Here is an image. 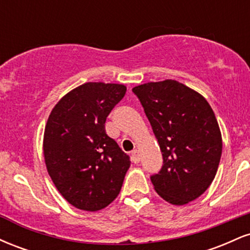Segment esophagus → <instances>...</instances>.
I'll use <instances>...</instances> for the list:
<instances>
[{"instance_id":"1","label":"esophagus","mask_w":250,"mask_h":250,"mask_svg":"<svg viewBox=\"0 0 250 250\" xmlns=\"http://www.w3.org/2000/svg\"><path fill=\"white\" fill-rule=\"evenodd\" d=\"M131 160H133L134 163H139L141 161V156H140L139 150H134L133 153H131Z\"/></svg>"}]
</instances>
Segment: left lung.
<instances>
[{
    "label": "left lung",
    "instance_id": "1",
    "mask_svg": "<svg viewBox=\"0 0 250 250\" xmlns=\"http://www.w3.org/2000/svg\"><path fill=\"white\" fill-rule=\"evenodd\" d=\"M159 142L163 166L150 176L156 193L182 206L201 196L213 182L222 154V136L207 100L175 81L133 88Z\"/></svg>",
    "mask_w": 250,
    "mask_h": 250
}]
</instances>
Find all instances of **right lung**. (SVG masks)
<instances>
[{"label":"right lung","mask_w":250,"mask_h":250,"mask_svg":"<svg viewBox=\"0 0 250 250\" xmlns=\"http://www.w3.org/2000/svg\"><path fill=\"white\" fill-rule=\"evenodd\" d=\"M125 91L117 83L87 82L65 94L48 117L43 136L48 174L62 196L82 210L110 205L130 167L129 156L104 128Z\"/></svg>","instance_id":"obj_1"}]
</instances>
